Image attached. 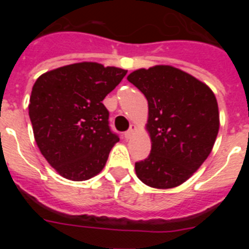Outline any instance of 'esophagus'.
<instances>
[{"label":"esophagus","mask_w":249,"mask_h":249,"mask_svg":"<svg viewBox=\"0 0 249 249\" xmlns=\"http://www.w3.org/2000/svg\"><path fill=\"white\" fill-rule=\"evenodd\" d=\"M136 131H137V126H136V124H131L128 131L124 133V138H126V140H131V138L133 137V135H135Z\"/></svg>","instance_id":"esophagus-1"}]
</instances>
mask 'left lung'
I'll use <instances>...</instances> for the list:
<instances>
[{
	"label": "left lung",
	"mask_w": 249,
	"mask_h": 249,
	"mask_svg": "<svg viewBox=\"0 0 249 249\" xmlns=\"http://www.w3.org/2000/svg\"><path fill=\"white\" fill-rule=\"evenodd\" d=\"M127 80L148 102L151 153L136 163V175L157 190L181 186L214 146L219 129L214 93L198 78L169 65L140 68Z\"/></svg>",
	"instance_id": "obj_1"
}]
</instances>
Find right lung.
Wrapping results in <instances>:
<instances>
[{
    "mask_svg": "<svg viewBox=\"0 0 249 249\" xmlns=\"http://www.w3.org/2000/svg\"><path fill=\"white\" fill-rule=\"evenodd\" d=\"M127 70L78 62L45 72L32 87L28 105L35 141L58 175L87 181L106 166L120 138L108 127L102 101Z\"/></svg>",
    "mask_w": 249,
    "mask_h": 249,
    "instance_id": "1",
    "label": "right lung"
}]
</instances>
